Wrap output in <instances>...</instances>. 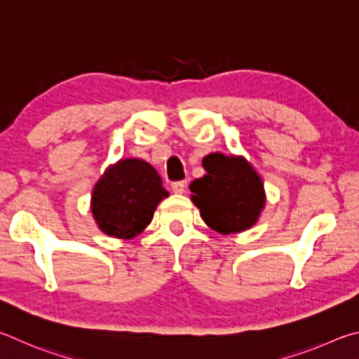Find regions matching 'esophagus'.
<instances>
[{"label": "esophagus", "mask_w": 359, "mask_h": 359, "mask_svg": "<svg viewBox=\"0 0 359 359\" xmlns=\"http://www.w3.org/2000/svg\"><path fill=\"white\" fill-rule=\"evenodd\" d=\"M172 191L175 194H183L186 191V183L184 181H175V183H172Z\"/></svg>", "instance_id": "obj_1"}]
</instances>
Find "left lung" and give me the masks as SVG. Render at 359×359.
<instances>
[{"label": "left lung", "mask_w": 359, "mask_h": 359, "mask_svg": "<svg viewBox=\"0 0 359 359\" xmlns=\"http://www.w3.org/2000/svg\"><path fill=\"white\" fill-rule=\"evenodd\" d=\"M202 163L206 175L189 189L205 224L222 235L252 227L266 202L260 175L241 156L211 153Z\"/></svg>", "instance_id": "1"}]
</instances>
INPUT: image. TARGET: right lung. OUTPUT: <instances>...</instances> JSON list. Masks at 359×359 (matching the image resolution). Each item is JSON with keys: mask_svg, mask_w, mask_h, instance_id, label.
<instances>
[{"mask_svg": "<svg viewBox=\"0 0 359 359\" xmlns=\"http://www.w3.org/2000/svg\"><path fill=\"white\" fill-rule=\"evenodd\" d=\"M165 197L161 176L148 162L121 159L94 186L91 211L105 235L130 240L148 227L156 206Z\"/></svg>", "mask_w": 359, "mask_h": 359, "instance_id": "obj_1", "label": "right lung"}]
</instances>
